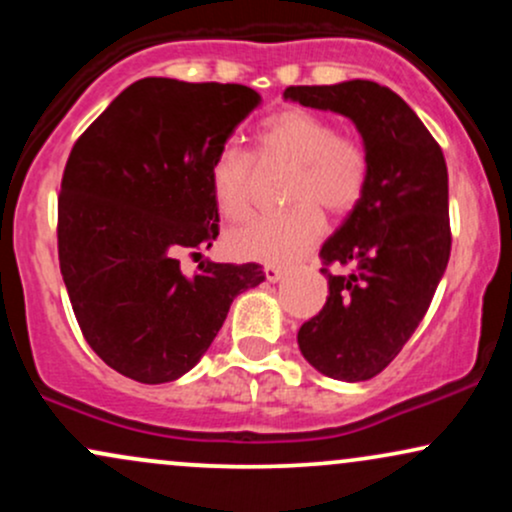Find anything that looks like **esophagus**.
<instances>
[{"label": "esophagus", "instance_id": "34e87169", "mask_svg": "<svg viewBox=\"0 0 512 512\" xmlns=\"http://www.w3.org/2000/svg\"><path fill=\"white\" fill-rule=\"evenodd\" d=\"M284 274H286V269L284 267H276V264H267V267H264V276H267V281H281L284 279Z\"/></svg>", "mask_w": 512, "mask_h": 512}]
</instances>
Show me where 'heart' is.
Here are the masks:
<instances>
[{
  "label": "heart",
  "mask_w": 512,
  "mask_h": 512,
  "mask_svg": "<svg viewBox=\"0 0 512 512\" xmlns=\"http://www.w3.org/2000/svg\"><path fill=\"white\" fill-rule=\"evenodd\" d=\"M257 158L293 166L289 202L279 216H257L228 233V248L240 260L289 262L308 250L325 231L322 203L332 214H346L366 195L370 158L351 134L337 132L327 115L286 108L257 129ZM250 154L223 146L211 161L209 187L223 219L238 221L250 211Z\"/></svg>",
  "instance_id": "b5f03b06"
}]
</instances>
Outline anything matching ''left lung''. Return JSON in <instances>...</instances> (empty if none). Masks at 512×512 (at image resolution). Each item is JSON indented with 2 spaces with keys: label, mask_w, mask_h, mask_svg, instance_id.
<instances>
[{
  "label": "left lung",
  "mask_w": 512,
  "mask_h": 512,
  "mask_svg": "<svg viewBox=\"0 0 512 512\" xmlns=\"http://www.w3.org/2000/svg\"><path fill=\"white\" fill-rule=\"evenodd\" d=\"M284 98L349 117L370 158L366 195L320 250L330 296L298 330L310 366L361 383L402 351L448 267V168L424 122L387 86H289ZM330 263L350 274L332 275Z\"/></svg>",
  "instance_id": "left-lung-1"
}]
</instances>
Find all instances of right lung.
<instances>
[{
    "label": "right lung",
    "instance_id": "obj_1",
    "mask_svg": "<svg viewBox=\"0 0 512 512\" xmlns=\"http://www.w3.org/2000/svg\"><path fill=\"white\" fill-rule=\"evenodd\" d=\"M240 84L134 81L76 139L57 202V250L81 334L137 383L178 380L219 334L260 264L199 262L219 236L209 168L260 105Z\"/></svg>",
    "mask_w": 512,
    "mask_h": 512
}]
</instances>
